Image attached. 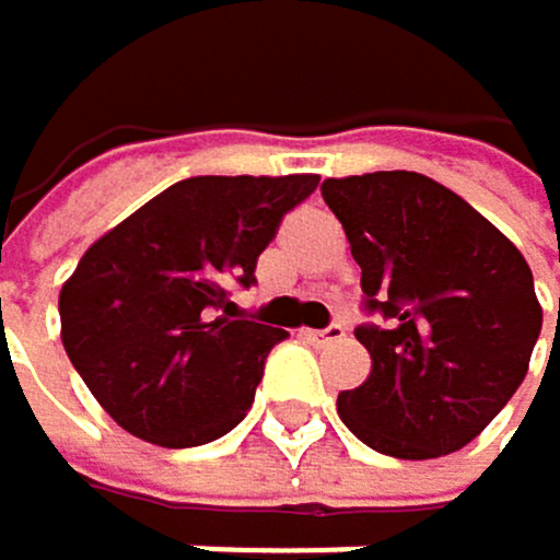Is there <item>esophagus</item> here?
Wrapping results in <instances>:
<instances>
[{
    "label": "esophagus",
    "instance_id": "1",
    "mask_svg": "<svg viewBox=\"0 0 560 560\" xmlns=\"http://www.w3.org/2000/svg\"><path fill=\"white\" fill-rule=\"evenodd\" d=\"M304 338L307 341H314V345H324V341H338V338H345V327L341 324H330V327H307L304 330Z\"/></svg>",
    "mask_w": 560,
    "mask_h": 560
}]
</instances>
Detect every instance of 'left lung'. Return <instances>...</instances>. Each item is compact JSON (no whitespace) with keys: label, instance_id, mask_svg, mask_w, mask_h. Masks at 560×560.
I'll list each match as a JSON object with an SVG mask.
<instances>
[{"label":"left lung","instance_id":"obj_1","mask_svg":"<svg viewBox=\"0 0 560 560\" xmlns=\"http://www.w3.org/2000/svg\"><path fill=\"white\" fill-rule=\"evenodd\" d=\"M320 196L361 267L364 311L382 314V324L354 327L372 375L338 395L341 422L398 459L463 450L527 375L540 335L527 259L419 172L327 178Z\"/></svg>","mask_w":560,"mask_h":560}]
</instances>
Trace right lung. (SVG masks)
<instances>
[{"mask_svg":"<svg viewBox=\"0 0 560 560\" xmlns=\"http://www.w3.org/2000/svg\"><path fill=\"white\" fill-rule=\"evenodd\" d=\"M317 175H199L165 188L80 256L60 290L67 358L131 435L165 450L212 443L243 422L287 330L243 320L230 287Z\"/></svg>","mask_w":560,"mask_h":560,"instance_id":"obj_1","label":"right lung"}]
</instances>
